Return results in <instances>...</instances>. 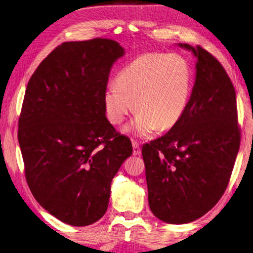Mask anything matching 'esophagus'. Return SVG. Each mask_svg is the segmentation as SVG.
<instances>
[{
  "label": "esophagus",
  "instance_id": "obj_1",
  "mask_svg": "<svg viewBox=\"0 0 253 253\" xmlns=\"http://www.w3.org/2000/svg\"><path fill=\"white\" fill-rule=\"evenodd\" d=\"M132 153H134V155H140V153H142V148L136 142H132Z\"/></svg>",
  "mask_w": 253,
  "mask_h": 253
}]
</instances>
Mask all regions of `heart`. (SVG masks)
Wrapping results in <instances>:
<instances>
[{
	"mask_svg": "<svg viewBox=\"0 0 253 253\" xmlns=\"http://www.w3.org/2000/svg\"><path fill=\"white\" fill-rule=\"evenodd\" d=\"M193 72L182 55L147 52L128 63L104 93L107 119L119 125L130 113L137 117L127 129L146 137L168 130L183 117L191 98Z\"/></svg>",
	"mask_w": 253,
	"mask_h": 253,
	"instance_id": "heart-1",
	"label": "heart"
}]
</instances>
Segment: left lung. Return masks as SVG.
Returning a JSON list of instances; mask_svg holds the SVG:
<instances>
[{
  "mask_svg": "<svg viewBox=\"0 0 253 253\" xmlns=\"http://www.w3.org/2000/svg\"><path fill=\"white\" fill-rule=\"evenodd\" d=\"M179 46L198 58L188 106L168 134L142 149L149 208L170 224L199 219L219 202L241 142L235 90L224 68L201 45Z\"/></svg>",
  "mask_w": 253,
  "mask_h": 253,
  "instance_id": "obj_1",
  "label": "left lung"
}]
</instances>
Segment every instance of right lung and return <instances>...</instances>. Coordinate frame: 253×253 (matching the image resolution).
Wrapping results in <instances>:
<instances>
[{"mask_svg": "<svg viewBox=\"0 0 253 253\" xmlns=\"http://www.w3.org/2000/svg\"><path fill=\"white\" fill-rule=\"evenodd\" d=\"M124 53L104 38L63 42L25 90L18 129L25 179L38 203L67 224L102 217L111 181L132 153L104 106L110 69Z\"/></svg>", "mask_w": 253, "mask_h": 253, "instance_id": "add662e5", "label": "right lung"}]
</instances>
